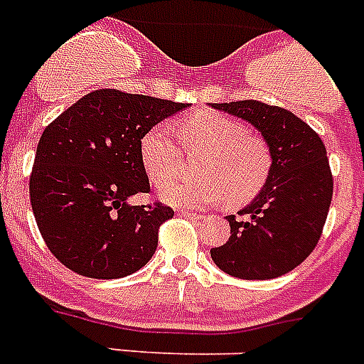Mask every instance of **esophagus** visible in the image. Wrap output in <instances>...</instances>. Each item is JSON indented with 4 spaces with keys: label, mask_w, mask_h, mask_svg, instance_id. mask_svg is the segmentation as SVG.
<instances>
[{
    "label": "esophagus",
    "mask_w": 364,
    "mask_h": 364,
    "mask_svg": "<svg viewBox=\"0 0 364 364\" xmlns=\"http://www.w3.org/2000/svg\"><path fill=\"white\" fill-rule=\"evenodd\" d=\"M177 215H181V216H187V218L191 220H201V215H196V213H188V210H177Z\"/></svg>",
    "instance_id": "34e87169"
}]
</instances>
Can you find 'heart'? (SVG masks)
I'll return each mask as SVG.
<instances>
[{"instance_id":"1","label":"heart","mask_w":364,"mask_h":364,"mask_svg":"<svg viewBox=\"0 0 364 364\" xmlns=\"http://www.w3.org/2000/svg\"><path fill=\"white\" fill-rule=\"evenodd\" d=\"M176 131L188 157L203 155L198 164L201 177L170 181L183 170L185 155L164 129L148 131L140 144L146 172L166 203L205 207L225 198L229 205H244L264 187L272 166L270 149L264 140L250 135L244 124L203 111L183 118Z\"/></svg>"}]
</instances>
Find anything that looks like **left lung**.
<instances>
[{
  "label": "left lung",
  "mask_w": 364,
  "mask_h": 364,
  "mask_svg": "<svg viewBox=\"0 0 364 364\" xmlns=\"http://www.w3.org/2000/svg\"><path fill=\"white\" fill-rule=\"evenodd\" d=\"M213 107L261 131L272 166L261 192L239 210L244 218L225 216L231 237L210 250V257L220 270L239 279H274L301 264L320 240L333 196L326 146L283 107L257 100Z\"/></svg>",
  "instance_id": "8db88e82"
}]
</instances>
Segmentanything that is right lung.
Masks as SVG:
<instances>
[{
    "mask_svg": "<svg viewBox=\"0 0 364 364\" xmlns=\"http://www.w3.org/2000/svg\"><path fill=\"white\" fill-rule=\"evenodd\" d=\"M187 105L100 88L46 127L29 196L42 239L64 267L118 279L154 257L159 228L173 210L161 201L129 203L149 192L140 144L154 125Z\"/></svg>",
    "mask_w": 364,
    "mask_h": 364,
    "instance_id": "add662e5",
    "label": "right lung"
}]
</instances>
